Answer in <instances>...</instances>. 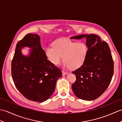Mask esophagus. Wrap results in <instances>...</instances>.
Listing matches in <instances>:
<instances>
[{
	"instance_id": "34e87169",
	"label": "esophagus",
	"mask_w": 122,
	"mask_h": 122,
	"mask_svg": "<svg viewBox=\"0 0 122 122\" xmlns=\"http://www.w3.org/2000/svg\"><path fill=\"white\" fill-rule=\"evenodd\" d=\"M62 75L63 76H65L66 74H67V72L64 71H62Z\"/></svg>"
}]
</instances>
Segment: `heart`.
<instances>
[{"label": "heart", "mask_w": 122, "mask_h": 122, "mask_svg": "<svg viewBox=\"0 0 122 122\" xmlns=\"http://www.w3.org/2000/svg\"><path fill=\"white\" fill-rule=\"evenodd\" d=\"M87 46L83 42L78 43L69 40H60L53 43V47L46 49V55L52 63H60L63 60L64 66L74 70L81 66L87 54Z\"/></svg>", "instance_id": "obj_1"}]
</instances>
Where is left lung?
<instances>
[{
    "label": "left lung",
    "instance_id": "left-lung-1",
    "mask_svg": "<svg viewBox=\"0 0 122 122\" xmlns=\"http://www.w3.org/2000/svg\"><path fill=\"white\" fill-rule=\"evenodd\" d=\"M86 37L87 54L83 64L73 71L76 81L72 85L74 94L80 99L92 101L104 93L114 73V62L107 43L94 34L82 35L71 39Z\"/></svg>",
    "mask_w": 122,
    "mask_h": 122
}]
</instances>
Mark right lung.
Wrapping results in <instances>:
<instances>
[{"mask_svg": "<svg viewBox=\"0 0 122 122\" xmlns=\"http://www.w3.org/2000/svg\"><path fill=\"white\" fill-rule=\"evenodd\" d=\"M24 46L32 49L29 56L22 54L21 49ZM11 76L15 86L25 98L42 102L53 94L56 82L62 74L47 59L39 36L28 33L16 45L11 62Z\"/></svg>", "mask_w": 122, "mask_h": 122, "instance_id": "1", "label": "right lung"}]
</instances>
